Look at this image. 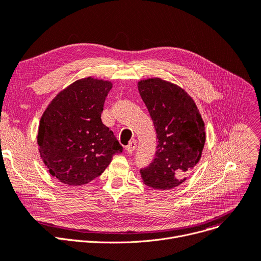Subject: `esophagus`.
I'll return each mask as SVG.
<instances>
[{
	"instance_id": "esophagus-1",
	"label": "esophagus",
	"mask_w": 261,
	"mask_h": 261,
	"mask_svg": "<svg viewBox=\"0 0 261 261\" xmlns=\"http://www.w3.org/2000/svg\"><path fill=\"white\" fill-rule=\"evenodd\" d=\"M135 148H136V142H135V141H131V142H129V144L127 145L126 150H127L128 153H132V152L134 151V150H135Z\"/></svg>"
}]
</instances>
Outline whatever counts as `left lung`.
<instances>
[{
    "label": "left lung",
    "instance_id": "8db88e82",
    "mask_svg": "<svg viewBox=\"0 0 261 261\" xmlns=\"http://www.w3.org/2000/svg\"><path fill=\"white\" fill-rule=\"evenodd\" d=\"M139 91L156 132V151L143 182L171 189L186 180L198 164L205 143L204 122L193 98L181 88L160 78L139 82Z\"/></svg>",
    "mask_w": 261,
    "mask_h": 261
}]
</instances>
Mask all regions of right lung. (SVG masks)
I'll return each mask as SVG.
<instances>
[{"instance_id":"add662e5","label":"right lung","mask_w":261,"mask_h":261,"mask_svg":"<svg viewBox=\"0 0 261 261\" xmlns=\"http://www.w3.org/2000/svg\"><path fill=\"white\" fill-rule=\"evenodd\" d=\"M112 84L94 78L75 81L49 103L40 120V155L55 177L80 186L99 176L112 156L122 152L101 120Z\"/></svg>"}]
</instances>
